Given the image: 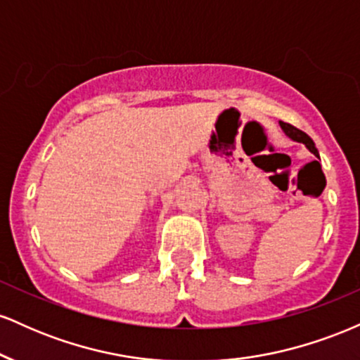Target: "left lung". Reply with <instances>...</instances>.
Masks as SVG:
<instances>
[{
    "instance_id": "1",
    "label": "left lung",
    "mask_w": 360,
    "mask_h": 360,
    "mask_svg": "<svg viewBox=\"0 0 360 360\" xmlns=\"http://www.w3.org/2000/svg\"><path fill=\"white\" fill-rule=\"evenodd\" d=\"M279 125H281V128H283L284 134H286L288 137H291L292 140H296V142L304 143V146L308 147V150L313 152V154H315V155L318 157V150H316V147H315V142H313V140L309 139L308 135L304 134V131H301L300 128H296L295 125H291V123L279 122Z\"/></svg>"
}]
</instances>
